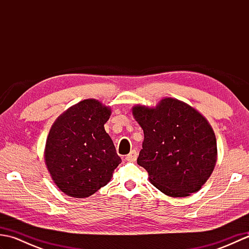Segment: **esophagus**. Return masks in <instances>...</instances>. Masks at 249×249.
I'll return each mask as SVG.
<instances>
[{
  "mask_svg": "<svg viewBox=\"0 0 249 249\" xmlns=\"http://www.w3.org/2000/svg\"><path fill=\"white\" fill-rule=\"evenodd\" d=\"M137 157H138V153H137V151L133 150L127 156L125 157V160L127 161H135L137 160Z\"/></svg>",
  "mask_w": 249,
  "mask_h": 249,
  "instance_id": "34e87169",
  "label": "esophagus"
}]
</instances>
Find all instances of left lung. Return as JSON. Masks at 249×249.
I'll use <instances>...</instances> for the list:
<instances>
[{"instance_id": "1", "label": "left lung", "mask_w": 249, "mask_h": 249, "mask_svg": "<svg viewBox=\"0 0 249 249\" xmlns=\"http://www.w3.org/2000/svg\"><path fill=\"white\" fill-rule=\"evenodd\" d=\"M133 114L144 133L137 162L149 173L150 182L170 197L198 192L217 160L216 137L208 120L171 97L155 108L137 105Z\"/></svg>"}]
</instances>
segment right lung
<instances>
[{
	"label": "right lung",
	"instance_id": "add662e5",
	"mask_svg": "<svg viewBox=\"0 0 249 249\" xmlns=\"http://www.w3.org/2000/svg\"><path fill=\"white\" fill-rule=\"evenodd\" d=\"M111 110L96 99H84L62 113L46 142L45 161L54 184L73 198H87L112 178L121 163L104 125Z\"/></svg>",
	"mask_w": 249,
	"mask_h": 249
}]
</instances>
